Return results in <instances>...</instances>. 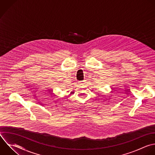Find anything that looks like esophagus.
Listing matches in <instances>:
<instances>
[{
  "label": "esophagus",
  "mask_w": 155,
  "mask_h": 155,
  "mask_svg": "<svg viewBox=\"0 0 155 155\" xmlns=\"http://www.w3.org/2000/svg\"><path fill=\"white\" fill-rule=\"evenodd\" d=\"M79 84H82L84 82V81H79L78 82Z\"/></svg>",
  "instance_id": "obj_1"
}]
</instances>
